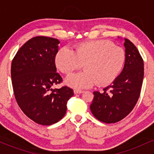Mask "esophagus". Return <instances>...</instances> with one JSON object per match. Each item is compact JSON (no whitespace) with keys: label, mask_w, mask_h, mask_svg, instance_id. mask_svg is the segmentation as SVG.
I'll list each match as a JSON object with an SVG mask.
<instances>
[{"label":"esophagus","mask_w":154,"mask_h":154,"mask_svg":"<svg viewBox=\"0 0 154 154\" xmlns=\"http://www.w3.org/2000/svg\"><path fill=\"white\" fill-rule=\"evenodd\" d=\"M83 91H80V90H74V93L75 94H80V93H83Z\"/></svg>","instance_id":"esophagus-1"}]
</instances>
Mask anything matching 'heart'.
Masks as SVG:
<instances>
[{"label": "heart", "mask_w": 154, "mask_h": 154, "mask_svg": "<svg viewBox=\"0 0 154 154\" xmlns=\"http://www.w3.org/2000/svg\"><path fill=\"white\" fill-rule=\"evenodd\" d=\"M125 52L121 47L104 40L83 42L75 46V52L67 47L58 51L56 64L66 75L82 67L85 71L66 79L69 85L76 88H89L95 85L105 86L116 78L124 66Z\"/></svg>", "instance_id": "1"}]
</instances>
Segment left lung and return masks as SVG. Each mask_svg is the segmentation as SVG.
I'll list each match as a JSON object with an SVG mask.
<instances>
[{
	"mask_svg": "<svg viewBox=\"0 0 154 154\" xmlns=\"http://www.w3.org/2000/svg\"><path fill=\"white\" fill-rule=\"evenodd\" d=\"M125 63L122 72L103 92H93L91 112L99 121L111 124L121 121L137 103L144 76V63L135 45L125 38Z\"/></svg>",
	"mask_w": 154,
	"mask_h": 154,
	"instance_id": "left-lung-1",
	"label": "left lung"
}]
</instances>
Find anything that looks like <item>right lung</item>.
I'll return each instance as SVG.
<instances>
[{
  "mask_svg": "<svg viewBox=\"0 0 154 154\" xmlns=\"http://www.w3.org/2000/svg\"><path fill=\"white\" fill-rule=\"evenodd\" d=\"M59 43L56 38L35 37L19 49L12 60L11 75L16 100L27 117L41 125L62 119L67 102L74 95L67 86L52 89L63 81L55 64Z\"/></svg>",
  "mask_w": 154,
  "mask_h": 154,
  "instance_id": "1",
  "label": "right lung"
}]
</instances>
